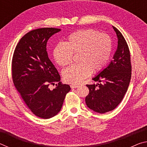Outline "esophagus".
<instances>
[{
  "label": "esophagus",
  "instance_id": "obj_1",
  "mask_svg": "<svg viewBox=\"0 0 147 147\" xmlns=\"http://www.w3.org/2000/svg\"><path fill=\"white\" fill-rule=\"evenodd\" d=\"M79 86L78 85H74V84H73V85H71V89H74V88H78Z\"/></svg>",
  "mask_w": 147,
  "mask_h": 147
}]
</instances>
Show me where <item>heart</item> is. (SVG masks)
Here are the masks:
<instances>
[{
	"mask_svg": "<svg viewBox=\"0 0 147 147\" xmlns=\"http://www.w3.org/2000/svg\"><path fill=\"white\" fill-rule=\"evenodd\" d=\"M112 43L108 35L92 29L80 30L67 37L64 44H58L53 50V58L61 67L70 64L73 55L78 63L72 65L63 72L65 82L79 84L91 71L102 70L110 57Z\"/></svg>",
	"mask_w": 147,
	"mask_h": 147,
	"instance_id": "obj_1",
	"label": "heart"
}]
</instances>
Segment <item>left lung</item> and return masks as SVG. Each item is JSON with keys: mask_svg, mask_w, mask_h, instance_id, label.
I'll use <instances>...</instances> for the list:
<instances>
[{"mask_svg": "<svg viewBox=\"0 0 147 147\" xmlns=\"http://www.w3.org/2000/svg\"><path fill=\"white\" fill-rule=\"evenodd\" d=\"M118 38L117 49L113 59L98 75L93 78L100 82L86 85L89 94L86 103L89 108L97 113L112 111L124 98L128 90L131 76L130 51L125 39L119 30L113 26Z\"/></svg>", "mask_w": 147, "mask_h": 147, "instance_id": "obj_1", "label": "left lung"}]
</instances>
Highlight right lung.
Masks as SVG:
<instances>
[{"label": "right lung", "instance_id": "right-lung-1", "mask_svg": "<svg viewBox=\"0 0 147 147\" xmlns=\"http://www.w3.org/2000/svg\"><path fill=\"white\" fill-rule=\"evenodd\" d=\"M60 30L42 28L28 32L20 39L12 58L15 87L30 110L45 119L58 114L71 90L69 85L59 82L60 76L47 52L49 39ZM55 82H59L56 88L51 90L49 86Z\"/></svg>", "mask_w": 147, "mask_h": 147}]
</instances>
